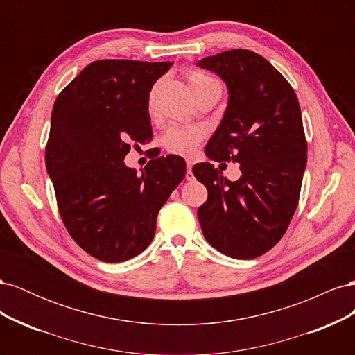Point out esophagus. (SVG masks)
<instances>
[{
  "instance_id": "obj_1",
  "label": "esophagus",
  "mask_w": 355,
  "mask_h": 355,
  "mask_svg": "<svg viewBox=\"0 0 355 355\" xmlns=\"http://www.w3.org/2000/svg\"><path fill=\"white\" fill-rule=\"evenodd\" d=\"M187 180H194V175H192V163L187 161Z\"/></svg>"
}]
</instances>
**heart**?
<instances>
[{
  "mask_svg": "<svg viewBox=\"0 0 355 355\" xmlns=\"http://www.w3.org/2000/svg\"><path fill=\"white\" fill-rule=\"evenodd\" d=\"M188 83L194 94H198L201 92H206L210 89H220V84L216 80L198 71L188 72ZM151 106H153V101H151ZM202 136H204V130L201 127L171 125L163 135L161 142H163L164 148L170 153L180 154V155H191L194 154L196 148L200 144Z\"/></svg>",
  "mask_w": 355,
  "mask_h": 355,
  "instance_id": "obj_1",
  "label": "heart"
}]
</instances>
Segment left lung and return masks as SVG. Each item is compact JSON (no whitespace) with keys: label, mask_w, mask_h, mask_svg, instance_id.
<instances>
[{"label":"left lung","mask_w":355,"mask_h":355,"mask_svg":"<svg viewBox=\"0 0 355 355\" xmlns=\"http://www.w3.org/2000/svg\"><path fill=\"white\" fill-rule=\"evenodd\" d=\"M197 67L227 84L228 105L206 145L214 161H235L241 176L198 163L192 173L207 188L198 207L204 239L235 259H253L284 235L297 207L306 141L296 94L270 62L250 50L204 58Z\"/></svg>","instance_id":"left-lung-1"}]
</instances>
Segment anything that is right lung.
<instances>
[{
    "label": "right lung",
    "instance_id": "obj_1",
    "mask_svg": "<svg viewBox=\"0 0 355 355\" xmlns=\"http://www.w3.org/2000/svg\"><path fill=\"white\" fill-rule=\"evenodd\" d=\"M171 62L98 60L75 77L53 106L47 173L63 223L102 262L142 253L157 214L187 173L179 155L158 157L142 175L127 167L130 142L153 139L149 92Z\"/></svg>",
    "mask_w": 355,
    "mask_h": 355
}]
</instances>
